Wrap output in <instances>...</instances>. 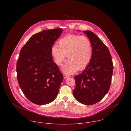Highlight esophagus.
Segmentation results:
<instances>
[{
    "label": "esophagus",
    "mask_w": 131,
    "mask_h": 131,
    "mask_svg": "<svg viewBox=\"0 0 131 131\" xmlns=\"http://www.w3.org/2000/svg\"><path fill=\"white\" fill-rule=\"evenodd\" d=\"M68 77H69V76L68 75H66V74H64L63 75V78H64V79H67V78H68Z\"/></svg>",
    "instance_id": "34e87169"
}]
</instances>
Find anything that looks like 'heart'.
Wrapping results in <instances>:
<instances>
[{
	"instance_id": "1",
	"label": "heart",
	"mask_w": 131,
	"mask_h": 131,
	"mask_svg": "<svg viewBox=\"0 0 131 131\" xmlns=\"http://www.w3.org/2000/svg\"><path fill=\"white\" fill-rule=\"evenodd\" d=\"M51 54L58 65L62 64L67 55L68 60L62 70L70 74L87 67L92 58L93 49L91 41L86 36L69 34L59 39L57 46L52 47Z\"/></svg>"
}]
</instances>
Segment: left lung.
Segmentation results:
<instances>
[{
    "instance_id": "8db88e82",
    "label": "left lung",
    "mask_w": 131,
    "mask_h": 131,
    "mask_svg": "<svg viewBox=\"0 0 131 131\" xmlns=\"http://www.w3.org/2000/svg\"><path fill=\"white\" fill-rule=\"evenodd\" d=\"M91 41L92 58L83 72L74 77L75 99L81 104L91 105L99 102L108 92L111 86L113 65L108 48L91 31H83Z\"/></svg>"
}]
</instances>
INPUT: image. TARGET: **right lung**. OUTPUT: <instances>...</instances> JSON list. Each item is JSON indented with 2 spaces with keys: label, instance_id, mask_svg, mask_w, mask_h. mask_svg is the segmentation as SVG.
<instances>
[{
  "label": "right lung",
  "instance_id": "right-lung-1",
  "mask_svg": "<svg viewBox=\"0 0 131 131\" xmlns=\"http://www.w3.org/2000/svg\"><path fill=\"white\" fill-rule=\"evenodd\" d=\"M62 31L57 28L36 33L20 51L17 63L19 86L35 104H48L57 96L63 76L53 61L51 49Z\"/></svg>",
  "mask_w": 131,
  "mask_h": 131
}]
</instances>
